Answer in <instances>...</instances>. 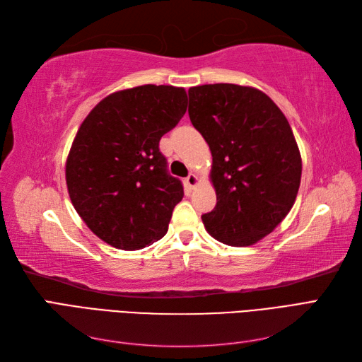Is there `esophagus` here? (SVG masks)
<instances>
[{
  "mask_svg": "<svg viewBox=\"0 0 362 362\" xmlns=\"http://www.w3.org/2000/svg\"><path fill=\"white\" fill-rule=\"evenodd\" d=\"M198 182H199V180H198V177H196L194 173H190L187 178H185V185H187L189 189H194L196 185H198Z\"/></svg>",
  "mask_w": 362,
  "mask_h": 362,
  "instance_id": "1",
  "label": "esophagus"
}]
</instances>
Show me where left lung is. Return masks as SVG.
I'll list each match as a JSON object with an SVG mask.
<instances>
[{
    "mask_svg": "<svg viewBox=\"0 0 362 362\" xmlns=\"http://www.w3.org/2000/svg\"><path fill=\"white\" fill-rule=\"evenodd\" d=\"M189 116L210 146L214 210L205 229L228 246H250L288 214L302 175L287 117L254 87L204 84L189 89Z\"/></svg>",
    "mask_w": 362,
    "mask_h": 362,
    "instance_id": "obj_1",
    "label": "left lung"
}]
</instances>
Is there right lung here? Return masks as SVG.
Wrapping results in <instances>:
<instances>
[{
	"label": "right lung",
	"instance_id": "right-lung-1",
	"mask_svg": "<svg viewBox=\"0 0 362 362\" xmlns=\"http://www.w3.org/2000/svg\"><path fill=\"white\" fill-rule=\"evenodd\" d=\"M187 110L182 87L145 84L96 104L66 160L72 205L105 243L137 250L168 233L184 196L158 144Z\"/></svg>",
	"mask_w": 362,
	"mask_h": 362
}]
</instances>
